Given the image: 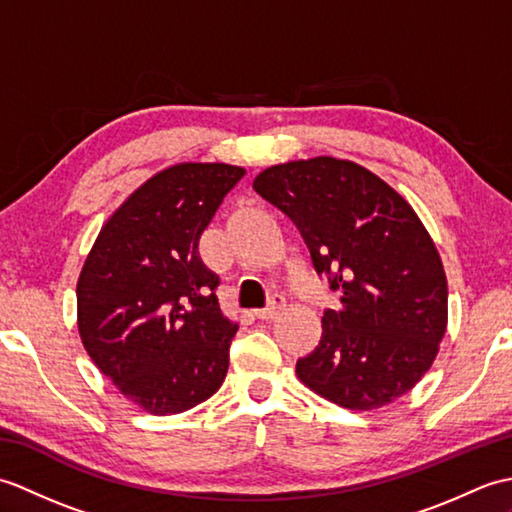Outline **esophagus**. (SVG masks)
<instances>
[{
	"instance_id": "34e87169",
	"label": "esophagus",
	"mask_w": 512,
	"mask_h": 512,
	"mask_svg": "<svg viewBox=\"0 0 512 512\" xmlns=\"http://www.w3.org/2000/svg\"><path fill=\"white\" fill-rule=\"evenodd\" d=\"M284 308H286L284 299H281V297H273V301H270V306L264 308V310H255L253 317L259 319V321H273V319L279 317L281 312H284Z\"/></svg>"
}]
</instances>
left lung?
I'll use <instances>...</instances> for the list:
<instances>
[{
    "label": "left lung",
    "mask_w": 512,
    "mask_h": 512,
    "mask_svg": "<svg viewBox=\"0 0 512 512\" xmlns=\"http://www.w3.org/2000/svg\"><path fill=\"white\" fill-rule=\"evenodd\" d=\"M253 189L295 222L341 295L297 378L352 411L405 396L436 361L449 321L447 273L418 213L376 173L332 156L268 167Z\"/></svg>",
    "instance_id": "obj_1"
}]
</instances>
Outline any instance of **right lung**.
Wrapping results in <instances>:
<instances>
[{"label": "right lung", "instance_id": "add662e5", "mask_svg": "<svg viewBox=\"0 0 512 512\" xmlns=\"http://www.w3.org/2000/svg\"><path fill=\"white\" fill-rule=\"evenodd\" d=\"M244 167L178 162L101 228L76 281V325L94 365L154 416L200 405L224 383L237 323L215 297L198 242Z\"/></svg>", "mask_w": 512, "mask_h": 512}]
</instances>
